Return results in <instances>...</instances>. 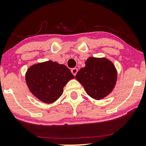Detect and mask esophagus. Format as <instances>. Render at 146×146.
<instances>
[{
  "mask_svg": "<svg viewBox=\"0 0 146 146\" xmlns=\"http://www.w3.org/2000/svg\"><path fill=\"white\" fill-rule=\"evenodd\" d=\"M71 73H73V74L74 75H76V73H78V68H72V69H71Z\"/></svg>",
  "mask_w": 146,
  "mask_h": 146,
  "instance_id": "1",
  "label": "esophagus"
}]
</instances>
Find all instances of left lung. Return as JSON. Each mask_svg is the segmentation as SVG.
Segmentation results:
<instances>
[{
  "mask_svg": "<svg viewBox=\"0 0 146 146\" xmlns=\"http://www.w3.org/2000/svg\"><path fill=\"white\" fill-rule=\"evenodd\" d=\"M75 78L82 84L90 97L100 100L113 89L117 71L110 60L90 57L86 61V66L77 73Z\"/></svg>",
  "mask_w": 146,
  "mask_h": 146,
  "instance_id": "obj_1",
  "label": "left lung"
}]
</instances>
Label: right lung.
<instances>
[{
	"label": "right lung",
	"mask_w": 146,
	"mask_h": 146,
	"mask_svg": "<svg viewBox=\"0 0 146 146\" xmlns=\"http://www.w3.org/2000/svg\"><path fill=\"white\" fill-rule=\"evenodd\" d=\"M74 78L65 65L52 61L33 65L26 73V82L31 93L47 104L56 101L62 94L64 85Z\"/></svg>",
	"instance_id": "add662e5"
}]
</instances>
